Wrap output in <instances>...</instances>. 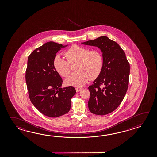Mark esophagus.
I'll return each instance as SVG.
<instances>
[{"label":"esophagus","instance_id":"esophagus-1","mask_svg":"<svg viewBox=\"0 0 157 157\" xmlns=\"http://www.w3.org/2000/svg\"><path fill=\"white\" fill-rule=\"evenodd\" d=\"M81 90H82V88H81V87H76V92H79V91H80Z\"/></svg>","mask_w":157,"mask_h":157}]
</instances>
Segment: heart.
I'll return each instance as SVG.
<instances>
[{"mask_svg": "<svg viewBox=\"0 0 157 157\" xmlns=\"http://www.w3.org/2000/svg\"><path fill=\"white\" fill-rule=\"evenodd\" d=\"M64 56L67 60L59 55L54 57L53 66L58 74L66 77L70 74L71 64L77 63V72L72 73L65 80L68 86H83L90 79L97 78L103 70V57L99 50L89 51L86 48L73 45L65 52Z\"/></svg>", "mask_w": 157, "mask_h": 157, "instance_id": "heart-1", "label": "heart"}]
</instances>
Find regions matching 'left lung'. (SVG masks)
<instances>
[{
    "instance_id": "left-lung-1",
    "label": "left lung",
    "mask_w": 157,
    "mask_h": 157,
    "mask_svg": "<svg viewBox=\"0 0 157 157\" xmlns=\"http://www.w3.org/2000/svg\"><path fill=\"white\" fill-rule=\"evenodd\" d=\"M81 43L98 47L103 57L101 74L94 80L93 85L88 87L90 93L89 110L97 115L110 113L120 105L127 92L129 62L120 46L108 37L100 36Z\"/></svg>"
}]
</instances>
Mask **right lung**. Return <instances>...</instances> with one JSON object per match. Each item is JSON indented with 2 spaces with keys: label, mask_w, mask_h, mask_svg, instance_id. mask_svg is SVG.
<instances>
[{
  "label": "right lung",
  "mask_w": 157,
  "mask_h": 157,
  "mask_svg": "<svg viewBox=\"0 0 157 157\" xmlns=\"http://www.w3.org/2000/svg\"><path fill=\"white\" fill-rule=\"evenodd\" d=\"M67 46L50 41L33 50L28 57L25 77L29 96L37 109L48 117L67 113L71 99L76 94L74 87H61L63 80L53 66L56 54Z\"/></svg>",
  "instance_id": "add662e5"
}]
</instances>
